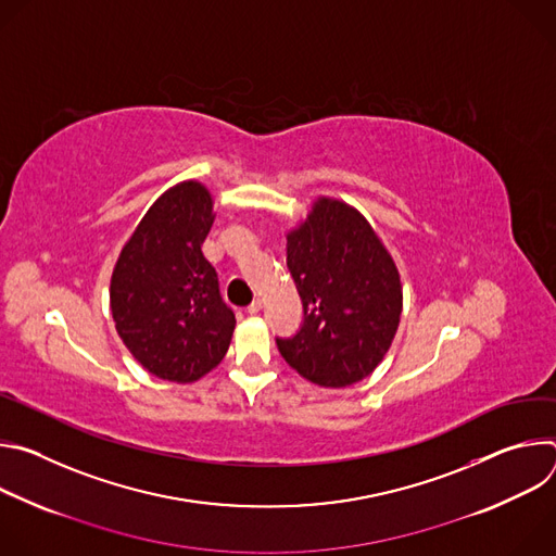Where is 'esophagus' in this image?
Segmentation results:
<instances>
[{
    "instance_id": "esophagus-1",
    "label": "esophagus",
    "mask_w": 556,
    "mask_h": 556,
    "mask_svg": "<svg viewBox=\"0 0 556 556\" xmlns=\"http://www.w3.org/2000/svg\"><path fill=\"white\" fill-rule=\"evenodd\" d=\"M262 309V301L260 299H255L251 305H249V314H257Z\"/></svg>"
}]
</instances>
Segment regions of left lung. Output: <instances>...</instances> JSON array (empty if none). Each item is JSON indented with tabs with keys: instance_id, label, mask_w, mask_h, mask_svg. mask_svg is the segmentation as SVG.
<instances>
[{
	"instance_id": "8db88e82",
	"label": "left lung",
	"mask_w": 556,
	"mask_h": 556,
	"mask_svg": "<svg viewBox=\"0 0 556 556\" xmlns=\"http://www.w3.org/2000/svg\"><path fill=\"white\" fill-rule=\"evenodd\" d=\"M288 270L303 321L277 337L283 361L321 387H348L374 371L399 330L403 290L367 219L337 200H319L288 235Z\"/></svg>"
}]
</instances>
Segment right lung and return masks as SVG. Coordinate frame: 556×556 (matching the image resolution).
Wrapping results in <instances>:
<instances>
[{
    "label": "right lung",
    "mask_w": 556,
    "mask_h": 556,
    "mask_svg": "<svg viewBox=\"0 0 556 556\" xmlns=\"http://www.w3.org/2000/svg\"><path fill=\"white\" fill-rule=\"evenodd\" d=\"M200 182L169 189L147 211L112 275V316L134 358L153 376L193 382L226 354L235 312L202 255L213 224Z\"/></svg>",
    "instance_id": "obj_1"
}]
</instances>
